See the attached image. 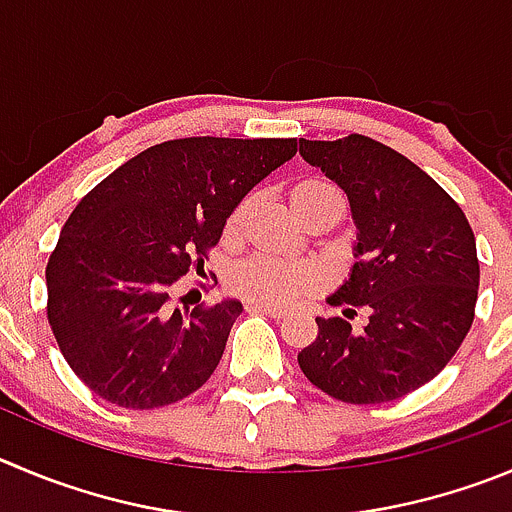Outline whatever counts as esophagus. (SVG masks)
Returning a JSON list of instances; mask_svg holds the SVG:
<instances>
[{
  "instance_id": "1",
  "label": "esophagus",
  "mask_w": 512,
  "mask_h": 512,
  "mask_svg": "<svg viewBox=\"0 0 512 512\" xmlns=\"http://www.w3.org/2000/svg\"><path fill=\"white\" fill-rule=\"evenodd\" d=\"M245 308L250 313H265L270 318H285V308H278V305H270V303H260V300H247Z\"/></svg>"
}]
</instances>
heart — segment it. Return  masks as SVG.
Instances as JSON below:
<instances>
[{"mask_svg": "<svg viewBox=\"0 0 512 512\" xmlns=\"http://www.w3.org/2000/svg\"><path fill=\"white\" fill-rule=\"evenodd\" d=\"M338 191L331 181L326 179H305L295 184L293 202L305 197H318V194H331ZM247 204H242L234 212V222L242 219ZM229 285L240 295L250 300H265V303H290L313 288L318 280V272L313 265L295 257L280 255V252H252V255L242 257L240 262H234L232 270L227 275Z\"/></svg>", "mask_w": 512, "mask_h": 512, "instance_id": "heart-1", "label": "heart"}]
</instances>
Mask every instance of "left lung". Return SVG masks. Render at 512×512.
<instances>
[{
    "label": "left lung",
    "instance_id": "left-lung-1",
    "mask_svg": "<svg viewBox=\"0 0 512 512\" xmlns=\"http://www.w3.org/2000/svg\"><path fill=\"white\" fill-rule=\"evenodd\" d=\"M300 156L346 191L358 229L351 275L328 303L346 317L366 307L370 323L356 332L345 318H315L298 364L338 401H394L450 364L475 321V234L427 171L374 138H300Z\"/></svg>",
    "mask_w": 512,
    "mask_h": 512
}]
</instances>
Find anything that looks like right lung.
Listing matches in <instances>:
<instances>
[{"mask_svg":"<svg viewBox=\"0 0 512 512\" xmlns=\"http://www.w3.org/2000/svg\"><path fill=\"white\" fill-rule=\"evenodd\" d=\"M295 151V138H174L80 199L47 260V321L93 394L159 409L207 384L242 303L171 313V285L204 267L234 207Z\"/></svg>","mask_w":512,"mask_h":512,"instance_id":"obj_1","label":"right lung"}]
</instances>
